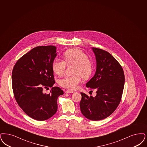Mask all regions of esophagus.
Wrapping results in <instances>:
<instances>
[{
    "label": "esophagus",
    "mask_w": 147,
    "mask_h": 147,
    "mask_svg": "<svg viewBox=\"0 0 147 147\" xmlns=\"http://www.w3.org/2000/svg\"><path fill=\"white\" fill-rule=\"evenodd\" d=\"M73 92H74V91L73 90H68L65 91V93H67V94H71Z\"/></svg>",
    "instance_id": "34e87169"
}]
</instances>
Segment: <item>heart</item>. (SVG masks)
I'll return each instance as SVG.
<instances>
[{
	"instance_id": "b5f03b06",
	"label": "heart",
	"mask_w": 147,
	"mask_h": 147,
	"mask_svg": "<svg viewBox=\"0 0 147 147\" xmlns=\"http://www.w3.org/2000/svg\"><path fill=\"white\" fill-rule=\"evenodd\" d=\"M65 61L61 59H54L52 63L53 72L58 76H62L65 73L66 64L74 65L73 76H65L59 80L62 87L71 90L76 89L81 82L82 77L87 79L93 71L91 62L88 59L87 55L78 49H71L67 50L63 55Z\"/></svg>"
}]
</instances>
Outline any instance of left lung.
<instances>
[{
  "label": "left lung",
  "instance_id": "1",
  "mask_svg": "<svg viewBox=\"0 0 147 147\" xmlns=\"http://www.w3.org/2000/svg\"><path fill=\"white\" fill-rule=\"evenodd\" d=\"M96 71L86 86L96 89L95 97L81 92L80 108L82 115L97 121L111 115L119 106L123 92L125 76L121 65L111 53L92 47Z\"/></svg>",
  "mask_w": 147,
  "mask_h": 147
}]
</instances>
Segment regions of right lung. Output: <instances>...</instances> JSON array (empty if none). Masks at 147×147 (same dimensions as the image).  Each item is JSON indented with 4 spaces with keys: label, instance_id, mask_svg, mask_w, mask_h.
<instances>
[{
    "label": "right lung",
    "instance_id": "right-lung-1",
    "mask_svg": "<svg viewBox=\"0 0 147 147\" xmlns=\"http://www.w3.org/2000/svg\"><path fill=\"white\" fill-rule=\"evenodd\" d=\"M57 56L56 47L40 46L32 49L16 62L12 72V85L17 103L30 117L43 121L57 110V98L63 94L55 84L52 63ZM51 87V93L44 88Z\"/></svg>",
    "mask_w": 147,
    "mask_h": 147
}]
</instances>
